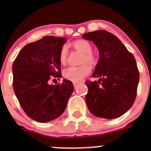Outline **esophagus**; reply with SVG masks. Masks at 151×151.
<instances>
[{
	"mask_svg": "<svg viewBox=\"0 0 151 151\" xmlns=\"http://www.w3.org/2000/svg\"><path fill=\"white\" fill-rule=\"evenodd\" d=\"M81 83H80V82H74V83H73L74 88H77V86H79Z\"/></svg>",
	"mask_w": 151,
	"mask_h": 151,
	"instance_id": "esophagus-1",
	"label": "esophagus"
}]
</instances>
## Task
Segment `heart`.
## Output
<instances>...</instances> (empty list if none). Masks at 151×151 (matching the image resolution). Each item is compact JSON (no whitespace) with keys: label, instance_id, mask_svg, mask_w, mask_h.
Listing matches in <instances>:
<instances>
[{"label":"heart","instance_id":"obj_1","mask_svg":"<svg viewBox=\"0 0 151 151\" xmlns=\"http://www.w3.org/2000/svg\"><path fill=\"white\" fill-rule=\"evenodd\" d=\"M72 45L77 50L84 54L83 62L89 64H93L95 62V58L92 55V46L86 40H77L72 43ZM68 50L65 47L62 48L59 53V61L62 64H65L67 60ZM91 68L88 65L84 64L78 67H68L63 71L64 77L72 82H81L90 73Z\"/></svg>","mask_w":151,"mask_h":151}]
</instances>
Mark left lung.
Wrapping results in <instances>:
<instances>
[{
  "mask_svg": "<svg viewBox=\"0 0 151 151\" xmlns=\"http://www.w3.org/2000/svg\"><path fill=\"white\" fill-rule=\"evenodd\" d=\"M82 37L93 42L99 52L92 75L99 81L86 82L88 108L97 117H119L131 108L136 97L139 81L136 61L117 37L107 31L86 33Z\"/></svg>",
  "mask_w": 151,
  "mask_h": 151,
  "instance_id": "obj_1",
  "label": "left lung"
}]
</instances>
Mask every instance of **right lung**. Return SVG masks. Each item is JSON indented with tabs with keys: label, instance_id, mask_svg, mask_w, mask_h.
Returning <instances> with one entry per match:
<instances>
[{
	"label": "right lung",
	"instance_id": "1",
	"mask_svg": "<svg viewBox=\"0 0 151 151\" xmlns=\"http://www.w3.org/2000/svg\"><path fill=\"white\" fill-rule=\"evenodd\" d=\"M65 37L46 36L23 47L13 64V87L22 108L30 118L47 123L60 116L74 91L71 81L50 85L59 78V53Z\"/></svg>",
	"mask_w": 151,
	"mask_h": 151
}]
</instances>
